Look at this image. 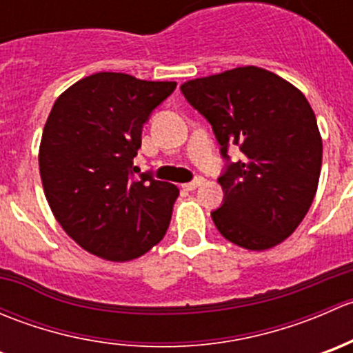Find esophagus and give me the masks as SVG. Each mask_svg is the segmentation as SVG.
Masks as SVG:
<instances>
[{"label": "esophagus", "mask_w": 353, "mask_h": 353, "mask_svg": "<svg viewBox=\"0 0 353 353\" xmlns=\"http://www.w3.org/2000/svg\"><path fill=\"white\" fill-rule=\"evenodd\" d=\"M203 183H205V179H203V177H196V179L191 181V183L183 184V188H184V190H186V191H194V190H196V188L201 186Z\"/></svg>", "instance_id": "obj_1"}]
</instances>
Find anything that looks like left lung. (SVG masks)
Wrapping results in <instances>:
<instances>
[{"mask_svg":"<svg viewBox=\"0 0 353 353\" xmlns=\"http://www.w3.org/2000/svg\"><path fill=\"white\" fill-rule=\"evenodd\" d=\"M181 90L212 124L222 155L237 145L244 157L219 177V232L249 251L283 243L307 215L321 174L323 140L305 95L258 66L188 80Z\"/></svg>","mask_w":353,"mask_h":353,"instance_id":"8db88e82","label":"left lung"}]
</instances>
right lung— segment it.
<instances>
[{
  "label": "right lung",
  "instance_id": "1",
  "mask_svg": "<svg viewBox=\"0 0 353 353\" xmlns=\"http://www.w3.org/2000/svg\"><path fill=\"white\" fill-rule=\"evenodd\" d=\"M176 88L101 71L66 88L52 105L39 147L42 188L54 219L80 248L124 263L165 236L179 190L130 169L141 128Z\"/></svg>",
  "mask_w": 353,
  "mask_h": 353
}]
</instances>
